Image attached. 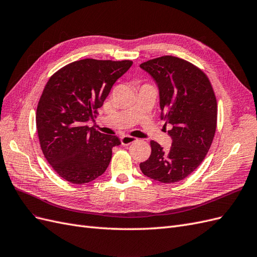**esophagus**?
I'll return each instance as SVG.
<instances>
[{"label":"esophagus","mask_w":257,"mask_h":257,"mask_svg":"<svg viewBox=\"0 0 257 257\" xmlns=\"http://www.w3.org/2000/svg\"><path fill=\"white\" fill-rule=\"evenodd\" d=\"M136 141H137V139L134 137H130V136H122L120 138V142L122 145H129Z\"/></svg>","instance_id":"1"}]
</instances>
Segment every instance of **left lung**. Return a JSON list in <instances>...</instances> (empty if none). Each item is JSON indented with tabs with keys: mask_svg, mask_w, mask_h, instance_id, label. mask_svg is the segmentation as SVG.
Returning a JSON list of instances; mask_svg holds the SVG:
<instances>
[{
	"mask_svg": "<svg viewBox=\"0 0 257 257\" xmlns=\"http://www.w3.org/2000/svg\"><path fill=\"white\" fill-rule=\"evenodd\" d=\"M140 67L156 80L160 117L172 126L168 131L171 148L164 151L151 141V156L140 169L161 183L182 181L200 166L213 142L217 122L213 87L201 69L174 56H161Z\"/></svg>",
	"mask_w": 257,
	"mask_h": 257,
	"instance_id": "obj_1",
	"label": "left lung"
}]
</instances>
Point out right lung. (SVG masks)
I'll return each instance as SVG.
<instances>
[{"mask_svg": "<svg viewBox=\"0 0 257 257\" xmlns=\"http://www.w3.org/2000/svg\"><path fill=\"white\" fill-rule=\"evenodd\" d=\"M131 65V60L88 58L64 65L48 79L36 108V129L44 156L65 181L84 184L108 167L119 139L86 121L96 118L112 86Z\"/></svg>", "mask_w": 257, "mask_h": 257, "instance_id": "add662e5", "label": "right lung"}]
</instances>
